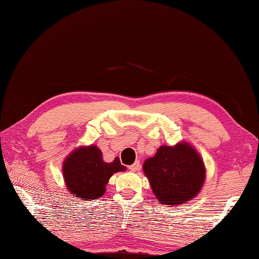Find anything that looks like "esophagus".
Masks as SVG:
<instances>
[{
    "instance_id": "obj_1",
    "label": "esophagus",
    "mask_w": 259,
    "mask_h": 259,
    "mask_svg": "<svg viewBox=\"0 0 259 259\" xmlns=\"http://www.w3.org/2000/svg\"><path fill=\"white\" fill-rule=\"evenodd\" d=\"M129 169L131 170V171H138V170L140 169V162L139 161H136L134 164H131V166H129Z\"/></svg>"
}]
</instances>
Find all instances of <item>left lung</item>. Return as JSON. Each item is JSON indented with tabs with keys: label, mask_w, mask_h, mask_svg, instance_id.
<instances>
[{
	"label": "left lung",
	"mask_w": 259,
	"mask_h": 259,
	"mask_svg": "<svg viewBox=\"0 0 259 259\" xmlns=\"http://www.w3.org/2000/svg\"><path fill=\"white\" fill-rule=\"evenodd\" d=\"M144 174L152 192L163 206H179L199 194L206 180V167L189 142L159 147L144 162Z\"/></svg>",
	"instance_id": "left-lung-1"
}]
</instances>
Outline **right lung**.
<instances>
[{
    "mask_svg": "<svg viewBox=\"0 0 259 259\" xmlns=\"http://www.w3.org/2000/svg\"><path fill=\"white\" fill-rule=\"evenodd\" d=\"M125 169L118 157L104 162L102 151L95 145L78 147L62 163L65 187L73 197L84 201L103 196L111 176Z\"/></svg>",
    "mask_w": 259,
    "mask_h": 259,
    "instance_id": "1",
    "label": "right lung"
}]
</instances>
